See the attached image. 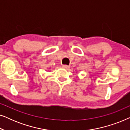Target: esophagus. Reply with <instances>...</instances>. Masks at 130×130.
<instances>
[{"label":"esophagus","instance_id":"34e87169","mask_svg":"<svg viewBox=\"0 0 130 130\" xmlns=\"http://www.w3.org/2000/svg\"><path fill=\"white\" fill-rule=\"evenodd\" d=\"M62 67H63V69H66V70H68V69H69V67H70L69 66H67V65H63V66Z\"/></svg>","mask_w":130,"mask_h":130}]
</instances>
